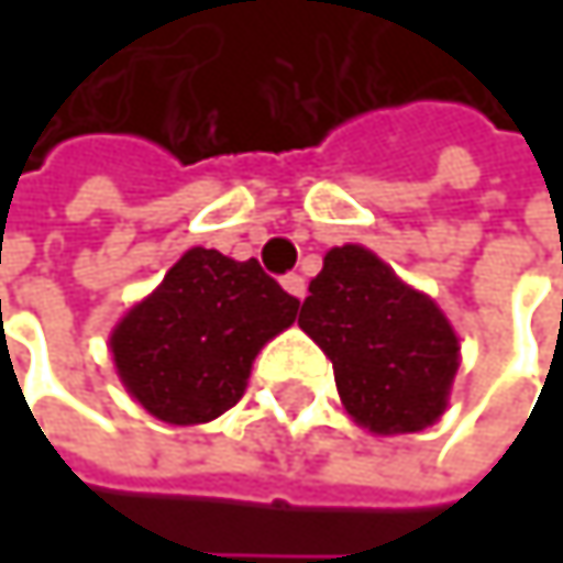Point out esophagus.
Listing matches in <instances>:
<instances>
[{
    "mask_svg": "<svg viewBox=\"0 0 563 563\" xmlns=\"http://www.w3.org/2000/svg\"><path fill=\"white\" fill-rule=\"evenodd\" d=\"M283 289H286L289 296L302 299V296H306V280H302L299 274H286V277H283Z\"/></svg>",
    "mask_w": 563,
    "mask_h": 563,
    "instance_id": "esophagus-1",
    "label": "esophagus"
}]
</instances>
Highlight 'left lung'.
<instances>
[{
    "mask_svg": "<svg viewBox=\"0 0 563 563\" xmlns=\"http://www.w3.org/2000/svg\"><path fill=\"white\" fill-rule=\"evenodd\" d=\"M299 329L325 352L345 410L375 433L440 420L460 368L456 332L433 299L358 244L332 247L309 283Z\"/></svg>",
    "mask_w": 563,
    "mask_h": 563,
    "instance_id": "8db88e82",
    "label": "left lung"
}]
</instances>
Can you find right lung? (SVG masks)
Returning <instances> with one entry per match:
<instances>
[{
  "label": "right lung",
  "mask_w": 563,
  "mask_h": 563,
  "mask_svg": "<svg viewBox=\"0 0 563 563\" xmlns=\"http://www.w3.org/2000/svg\"><path fill=\"white\" fill-rule=\"evenodd\" d=\"M299 299L257 261L191 247L113 332L117 372L153 417L208 423L247 388L264 342L292 325Z\"/></svg>",
  "instance_id": "1"
}]
</instances>
